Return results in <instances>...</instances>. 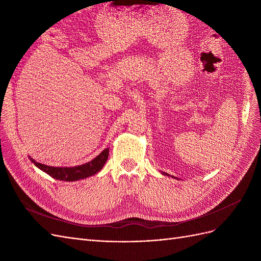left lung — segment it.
Wrapping results in <instances>:
<instances>
[{
	"label": "left lung",
	"instance_id": "8db88e82",
	"mask_svg": "<svg viewBox=\"0 0 261 261\" xmlns=\"http://www.w3.org/2000/svg\"><path fill=\"white\" fill-rule=\"evenodd\" d=\"M162 174L163 175H166V176H170V174H168V173H165V172H162ZM173 177V176H172Z\"/></svg>",
	"mask_w": 261,
	"mask_h": 261
}]
</instances>
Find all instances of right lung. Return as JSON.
Here are the masks:
<instances>
[{
  "label": "right lung",
  "mask_w": 261,
  "mask_h": 261,
  "mask_svg": "<svg viewBox=\"0 0 261 261\" xmlns=\"http://www.w3.org/2000/svg\"><path fill=\"white\" fill-rule=\"evenodd\" d=\"M109 155V148L105 149L99 155H97L95 159L91 160V161L84 163L82 165H77V166H49V165H45L39 162H36L34 159H32L31 156L30 160L32 163H34L39 170H42L43 172L47 173L48 175L51 177H54L56 179H59V181H65V182H73V181H79V179L87 178L89 176H92L97 174L99 171H101L103 168L105 163L108 160Z\"/></svg>",
  "instance_id": "right-lung-1"
}]
</instances>
